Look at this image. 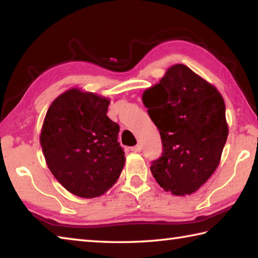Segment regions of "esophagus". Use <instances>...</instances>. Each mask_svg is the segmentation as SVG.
Listing matches in <instances>:
<instances>
[{"instance_id":"esophagus-1","label":"esophagus","mask_w":258,"mask_h":258,"mask_svg":"<svg viewBox=\"0 0 258 258\" xmlns=\"http://www.w3.org/2000/svg\"><path fill=\"white\" fill-rule=\"evenodd\" d=\"M131 150H132L133 152H141V147H140V146H135V147L131 148Z\"/></svg>"}]
</instances>
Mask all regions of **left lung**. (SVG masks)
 <instances>
[{"mask_svg":"<svg viewBox=\"0 0 258 258\" xmlns=\"http://www.w3.org/2000/svg\"><path fill=\"white\" fill-rule=\"evenodd\" d=\"M142 101L163 142L161 157L150 166L152 175L165 191L194 194L215 172L228 139L223 97L177 63L143 92Z\"/></svg>","mask_w":258,"mask_h":258,"instance_id":"8db88e82","label":"left lung"}]
</instances>
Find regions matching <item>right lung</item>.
Segmentation results:
<instances>
[{
  "instance_id": "add662e5",
  "label": "right lung",
  "mask_w": 258,
  "mask_h": 258,
  "mask_svg": "<svg viewBox=\"0 0 258 258\" xmlns=\"http://www.w3.org/2000/svg\"><path fill=\"white\" fill-rule=\"evenodd\" d=\"M110 100L73 87L46 111L40 142L46 165L64 189L81 198L102 196L125 165L119 126L107 116Z\"/></svg>"
}]
</instances>
